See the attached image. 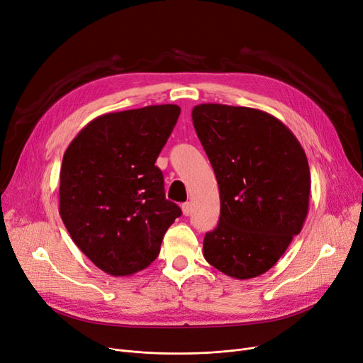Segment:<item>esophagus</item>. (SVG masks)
<instances>
[{"label": "esophagus", "instance_id": "obj_1", "mask_svg": "<svg viewBox=\"0 0 363 363\" xmlns=\"http://www.w3.org/2000/svg\"><path fill=\"white\" fill-rule=\"evenodd\" d=\"M191 212H193V204L189 203V201L184 203V204H182V213H184L185 216H189V215H191Z\"/></svg>", "mask_w": 363, "mask_h": 363}]
</instances>
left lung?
I'll return each mask as SVG.
<instances>
[{
	"label": "left lung",
	"mask_w": 363,
	"mask_h": 363,
	"mask_svg": "<svg viewBox=\"0 0 363 363\" xmlns=\"http://www.w3.org/2000/svg\"><path fill=\"white\" fill-rule=\"evenodd\" d=\"M191 116L220 196L204 259L231 278H256L279 260L306 220V152L279 119L257 108L206 103Z\"/></svg>",
	"instance_id": "1"
}]
</instances>
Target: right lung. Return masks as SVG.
Returning a JSON list of instances; mask_svg holds the SVG:
<instances>
[{
  "instance_id": "1",
  "label": "right lung",
  "mask_w": 363,
  "mask_h": 363,
  "mask_svg": "<svg viewBox=\"0 0 363 363\" xmlns=\"http://www.w3.org/2000/svg\"><path fill=\"white\" fill-rule=\"evenodd\" d=\"M181 113L177 104L106 113L65 151L60 216L73 242L103 272L129 277L159 253L182 215L155 166Z\"/></svg>"
}]
</instances>
